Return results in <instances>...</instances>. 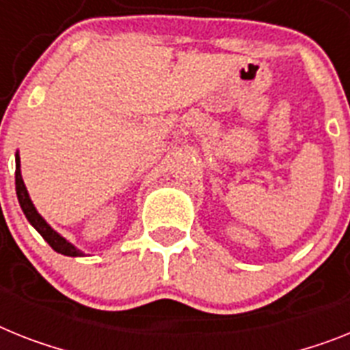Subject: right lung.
I'll list each match as a JSON object with an SVG mask.
<instances>
[{
  "label": "right lung",
  "mask_w": 350,
  "mask_h": 350,
  "mask_svg": "<svg viewBox=\"0 0 350 350\" xmlns=\"http://www.w3.org/2000/svg\"><path fill=\"white\" fill-rule=\"evenodd\" d=\"M16 193L17 199H19L21 210H23V213L26 215L28 222L33 226L35 230L39 231L40 237L51 245V249H55V251L64 254V256H83V252H81L80 249H76L75 245L70 242H67L62 234H58L57 231L53 230L51 226L40 217L39 211L35 210L33 202H31L30 196H28V190H26L25 187V181H23V176H21L19 154H16Z\"/></svg>",
  "instance_id": "1"
}]
</instances>
